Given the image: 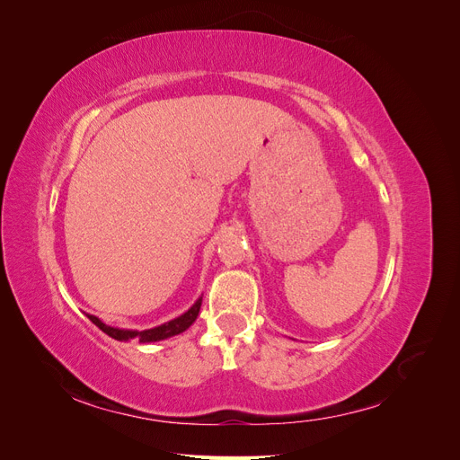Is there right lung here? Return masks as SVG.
I'll list each match as a JSON object with an SVG mask.
<instances>
[{
	"label": "right lung",
	"instance_id": "add662e5",
	"mask_svg": "<svg viewBox=\"0 0 460 460\" xmlns=\"http://www.w3.org/2000/svg\"><path fill=\"white\" fill-rule=\"evenodd\" d=\"M199 309H201V297H199V299L196 301V305H193V307H191L190 311H186L182 316H178V318L171 320V323H164V324H161V326H157V328L142 330V332L109 326V324L103 323V320H102L100 316H95V314H92V313H84V314L92 320V323H93L97 328L103 330V332L107 333V336H111L113 340H117V341H128V340H134V338H136L140 343H155V341L169 340V338H172V336H178V333L186 332L193 323H196V318H198V314H199Z\"/></svg>",
	"mask_w": 460,
	"mask_h": 460
}]
</instances>
